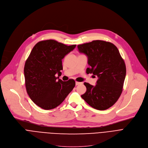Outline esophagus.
I'll use <instances>...</instances> for the list:
<instances>
[{
  "instance_id": "obj_1",
  "label": "esophagus",
  "mask_w": 148,
  "mask_h": 148,
  "mask_svg": "<svg viewBox=\"0 0 148 148\" xmlns=\"http://www.w3.org/2000/svg\"><path fill=\"white\" fill-rule=\"evenodd\" d=\"M82 84V83H80V82H75V85H76V86H78V85H79V84Z\"/></svg>"
}]
</instances>
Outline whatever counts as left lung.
Returning a JSON list of instances; mask_svg holds the SVG:
<instances>
[{"label":"left lung","instance_id":"1","mask_svg":"<svg viewBox=\"0 0 148 148\" xmlns=\"http://www.w3.org/2000/svg\"><path fill=\"white\" fill-rule=\"evenodd\" d=\"M87 56L90 67L87 74L98 77L95 86L84 83L86 92L81 96L92 108L105 110L111 107L122 93L126 74L125 62L119 49L112 43L93 40L77 46Z\"/></svg>","mask_w":148,"mask_h":148}]
</instances>
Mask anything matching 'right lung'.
Listing matches in <instances>:
<instances>
[{
	"mask_svg": "<svg viewBox=\"0 0 148 148\" xmlns=\"http://www.w3.org/2000/svg\"><path fill=\"white\" fill-rule=\"evenodd\" d=\"M75 46L51 39L40 41L26 60L24 69L26 90L32 101L42 109L52 110L60 105L74 87V80L63 82L55 74H61L62 60Z\"/></svg>",
	"mask_w": 148,
	"mask_h": 148,
	"instance_id": "right-lung-1",
	"label": "right lung"
}]
</instances>
